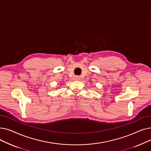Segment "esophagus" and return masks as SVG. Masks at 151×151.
<instances>
[{
    "label": "esophagus",
    "mask_w": 151,
    "mask_h": 151,
    "mask_svg": "<svg viewBox=\"0 0 151 151\" xmlns=\"http://www.w3.org/2000/svg\"><path fill=\"white\" fill-rule=\"evenodd\" d=\"M73 79L75 80H80V79H81V78L80 77V76H75L74 78H73Z\"/></svg>",
    "instance_id": "34e87169"
}]
</instances>
